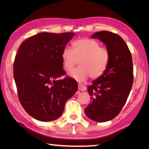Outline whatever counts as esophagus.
Returning a JSON list of instances; mask_svg holds the SVG:
<instances>
[{"mask_svg": "<svg viewBox=\"0 0 149 149\" xmlns=\"http://www.w3.org/2000/svg\"><path fill=\"white\" fill-rule=\"evenodd\" d=\"M78 86H79V89L80 91H85L87 89L86 87H85L84 85L81 84V83H79Z\"/></svg>", "mask_w": 149, "mask_h": 149, "instance_id": "34e87169", "label": "esophagus"}]
</instances>
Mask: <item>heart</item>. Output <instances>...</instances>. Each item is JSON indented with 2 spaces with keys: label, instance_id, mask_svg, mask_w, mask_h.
I'll return each mask as SVG.
<instances>
[{
  "label": "heart",
  "instance_id": "1",
  "mask_svg": "<svg viewBox=\"0 0 149 149\" xmlns=\"http://www.w3.org/2000/svg\"><path fill=\"white\" fill-rule=\"evenodd\" d=\"M62 59L67 71L72 70L79 60L80 66L69 74L77 81H84L90 76L97 79L104 73L110 61V53L96 40L81 38L73 42L72 49L67 47L63 49Z\"/></svg>",
  "mask_w": 149,
  "mask_h": 149
}]
</instances>
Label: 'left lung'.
<instances>
[{
    "mask_svg": "<svg viewBox=\"0 0 149 149\" xmlns=\"http://www.w3.org/2000/svg\"><path fill=\"white\" fill-rule=\"evenodd\" d=\"M91 37L103 42L110 53L104 73L87 87L91 103L85 109L89 119L102 123L117 117L125 105L133 85V63L127 44L118 34L100 31Z\"/></svg>",
    "mask_w": 149,
    "mask_h": 149,
    "instance_id": "8db88e82",
    "label": "left lung"
}]
</instances>
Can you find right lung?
I'll use <instances>...</instances> for the list:
<instances>
[{
  "mask_svg": "<svg viewBox=\"0 0 149 149\" xmlns=\"http://www.w3.org/2000/svg\"><path fill=\"white\" fill-rule=\"evenodd\" d=\"M74 32H40L20 45L13 63L18 98L34 119L50 121L62 115L65 104L78 89L77 81L66 76L62 52Z\"/></svg>",
  "mask_w": 149,
  "mask_h": 149,
  "instance_id": "1",
  "label": "right lung"
}]
</instances>
